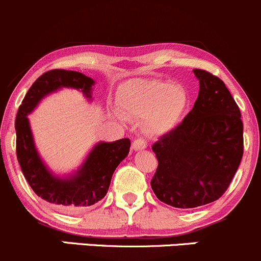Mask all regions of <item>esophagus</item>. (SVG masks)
<instances>
[{"label": "esophagus", "instance_id": "1", "mask_svg": "<svg viewBox=\"0 0 261 261\" xmlns=\"http://www.w3.org/2000/svg\"><path fill=\"white\" fill-rule=\"evenodd\" d=\"M132 148H133L134 150L144 149V148H147V141L143 138H137L136 141L133 142V144H132Z\"/></svg>", "mask_w": 261, "mask_h": 261}]
</instances>
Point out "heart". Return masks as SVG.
Segmentation results:
<instances>
[{
  "label": "heart",
  "instance_id": "b5f03b06",
  "mask_svg": "<svg viewBox=\"0 0 261 261\" xmlns=\"http://www.w3.org/2000/svg\"><path fill=\"white\" fill-rule=\"evenodd\" d=\"M188 103L187 91L163 81H133L120 94V106L128 116L144 118L148 133L161 136L178 124Z\"/></svg>",
  "mask_w": 261,
  "mask_h": 261
}]
</instances>
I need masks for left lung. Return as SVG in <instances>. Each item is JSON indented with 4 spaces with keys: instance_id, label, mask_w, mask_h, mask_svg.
I'll list each match as a JSON object with an SVG mask.
<instances>
[{
    "instance_id": "8db88e82",
    "label": "left lung",
    "mask_w": 261,
    "mask_h": 261,
    "mask_svg": "<svg viewBox=\"0 0 261 261\" xmlns=\"http://www.w3.org/2000/svg\"><path fill=\"white\" fill-rule=\"evenodd\" d=\"M194 74L200 85L194 107L152 147L158 159L150 180L154 194L181 209L218 200L244 153L242 114L225 83L204 69Z\"/></svg>"
}]
</instances>
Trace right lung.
I'll return each mask as SVG.
<instances>
[{
	"mask_svg": "<svg viewBox=\"0 0 261 261\" xmlns=\"http://www.w3.org/2000/svg\"><path fill=\"white\" fill-rule=\"evenodd\" d=\"M93 85L92 78L80 72L67 69L44 72L31 86L16 116V153L24 178L38 197L64 212H77L106 197L114 170L129 153L130 141L123 138L112 143H98L73 176L57 178L47 169L36 150L27 114L42 98L61 87L81 89L86 97L91 98Z\"/></svg>",
	"mask_w": 261,
	"mask_h": 261,
	"instance_id": "right-lung-1",
	"label": "right lung"
}]
</instances>
